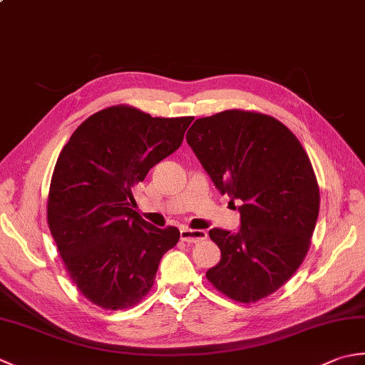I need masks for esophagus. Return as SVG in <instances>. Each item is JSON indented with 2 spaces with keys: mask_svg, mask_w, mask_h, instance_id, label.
Instances as JSON below:
<instances>
[{
  "mask_svg": "<svg viewBox=\"0 0 365 365\" xmlns=\"http://www.w3.org/2000/svg\"><path fill=\"white\" fill-rule=\"evenodd\" d=\"M207 238V232L205 230H192V229H187L183 227L180 229V240L185 243H199L202 240Z\"/></svg>",
  "mask_w": 365,
  "mask_h": 365,
  "instance_id": "34e87169",
  "label": "esophagus"
}]
</instances>
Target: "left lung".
<instances>
[{
	"instance_id": "8db88e82",
	"label": "left lung",
	"mask_w": 365,
	"mask_h": 365,
	"mask_svg": "<svg viewBox=\"0 0 365 365\" xmlns=\"http://www.w3.org/2000/svg\"><path fill=\"white\" fill-rule=\"evenodd\" d=\"M187 143L216 188L232 204L242 200L238 232H208L221 260L207 279L245 304L269 297L304 260L319 218V182L304 147L273 115L246 110L196 119Z\"/></svg>"
}]
</instances>
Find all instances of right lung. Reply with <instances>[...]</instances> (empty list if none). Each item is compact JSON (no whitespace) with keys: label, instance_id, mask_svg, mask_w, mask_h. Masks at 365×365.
I'll use <instances>...</instances> for the list:
<instances>
[{"label":"right lung","instance_id":"right-lung-1","mask_svg":"<svg viewBox=\"0 0 365 365\" xmlns=\"http://www.w3.org/2000/svg\"><path fill=\"white\" fill-rule=\"evenodd\" d=\"M191 115L152 118L130 105L89 115L54 166L46 222L64 268L84 298L106 311L141 302L160 260L180 238L135 207L133 187L183 141Z\"/></svg>","mask_w":365,"mask_h":365}]
</instances>
